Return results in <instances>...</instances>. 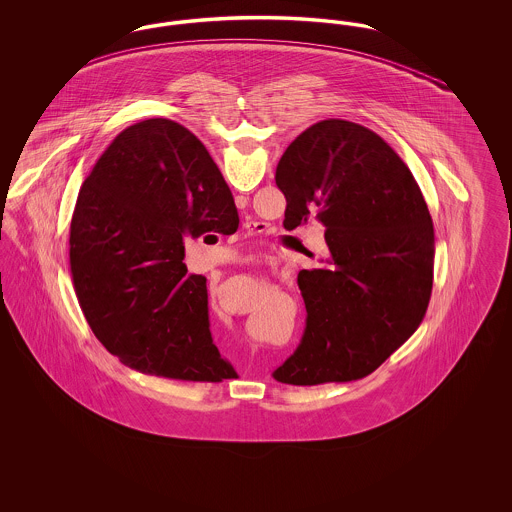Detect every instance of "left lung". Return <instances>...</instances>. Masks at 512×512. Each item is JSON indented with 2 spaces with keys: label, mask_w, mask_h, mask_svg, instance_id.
Segmentation results:
<instances>
[{
  "label": "left lung",
  "mask_w": 512,
  "mask_h": 512,
  "mask_svg": "<svg viewBox=\"0 0 512 512\" xmlns=\"http://www.w3.org/2000/svg\"><path fill=\"white\" fill-rule=\"evenodd\" d=\"M284 228L317 219L328 267L301 270L307 326L272 376L293 386L365 378L414 334L434 282V224L409 167L376 132L328 119L284 151Z\"/></svg>",
  "instance_id": "8db88e82"
}]
</instances>
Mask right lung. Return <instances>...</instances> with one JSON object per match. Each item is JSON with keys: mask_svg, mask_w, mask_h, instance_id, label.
<instances>
[{"mask_svg": "<svg viewBox=\"0 0 512 512\" xmlns=\"http://www.w3.org/2000/svg\"><path fill=\"white\" fill-rule=\"evenodd\" d=\"M238 224L230 188L188 128L149 119L122 130L78 192L69 240L74 292L105 349L174 380L234 376L209 330L207 278L182 261L184 236H230Z\"/></svg>", "mask_w": 512, "mask_h": 512, "instance_id": "obj_1", "label": "right lung"}]
</instances>
